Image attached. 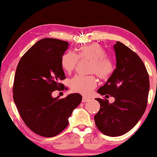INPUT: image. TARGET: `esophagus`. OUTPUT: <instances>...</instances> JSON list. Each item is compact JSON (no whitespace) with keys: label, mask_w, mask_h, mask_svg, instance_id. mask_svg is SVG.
<instances>
[{"label":"esophagus","mask_w":157,"mask_h":157,"mask_svg":"<svg viewBox=\"0 0 157 157\" xmlns=\"http://www.w3.org/2000/svg\"><path fill=\"white\" fill-rule=\"evenodd\" d=\"M88 101H89V98H87V97H85V96H83V98H82V102L85 103V102Z\"/></svg>","instance_id":"esophagus-1"}]
</instances>
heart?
Returning <instances> with one entry per match:
<instances>
[{
    "mask_svg": "<svg viewBox=\"0 0 157 157\" xmlns=\"http://www.w3.org/2000/svg\"><path fill=\"white\" fill-rule=\"evenodd\" d=\"M106 51L98 44H92L80 47L77 54L72 51L64 53L61 58V66L68 74L74 71L80 60L91 61L89 72L95 74L98 78L106 79L113 71V64L110 59L106 56ZM97 81L95 76H76L70 80L72 91L83 95H88L96 86Z\"/></svg>",
    "mask_w": 157,
    "mask_h": 157,
    "instance_id": "b5f03b06",
    "label": "heart"
}]
</instances>
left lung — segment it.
<instances>
[{"label": "left lung", "instance_id": "8db88e82", "mask_svg": "<svg viewBox=\"0 0 157 157\" xmlns=\"http://www.w3.org/2000/svg\"><path fill=\"white\" fill-rule=\"evenodd\" d=\"M116 69L98 93L109 94L114 102L96 98L100 109L94 116L97 128L109 136H121L132 129L142 117L147 105L149 91V74L136 53L122 43L113 45Z\"/></svg>", "mask_w": 157, "mask_h": 157}]
</instances>
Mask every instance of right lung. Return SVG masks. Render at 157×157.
Masks as SVG:
<instances>
[{"label": "right lung", "mask_w": 157, "mask_h": 157, "mask_svg": "<svg viewBox=\"0 0 157 157\" xmlns=\"http://www.w3.org/2000/svg\"><path fill=\"white\" fill-rule=\"evenodd\" d=\"M68 47L64 40L43 38L25 52L17 66L14 102L25 125L40 136L53 137L65 129L68 118L82 100L79 94L60 99L51 95L65 89L60 81L66 78L61 58Z\"/></svg>", "instance_id": "obj_1"}]
</instances>
